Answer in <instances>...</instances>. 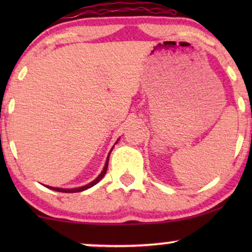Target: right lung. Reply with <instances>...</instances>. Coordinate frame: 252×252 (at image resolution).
<instances>
[{
  "label": "right lung",
  "mask_w": 252,
  "mask_h": 252,
  "mask_svg": "<svg viewBox=\"0 0 252 252\" xmlns=\"http://www.w3.org/2000/svg\"><path fill=\"white\" fill-rule=\"evenodd\" d=\"M110 156V154H109ZM109 156H108V159H106V163L104 165V168H103V171L101 172V174L98 175L97 178L95 179L94 181H92L91 184L86 185V186H82V187H79V188H73V189H63V188H55V187H49V186H46L49 189H53V190H56V191H61V192H78V191H82V190H86V189L93 187V186L97 184L98 181H101V179L104 177L105 173H106V170H108V164H109Z\"/></svg>",
  "instance_id": "obj_1"
}]
</instances>
